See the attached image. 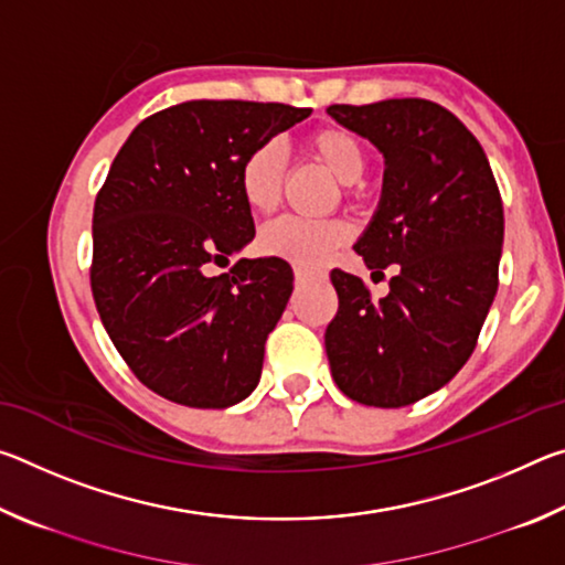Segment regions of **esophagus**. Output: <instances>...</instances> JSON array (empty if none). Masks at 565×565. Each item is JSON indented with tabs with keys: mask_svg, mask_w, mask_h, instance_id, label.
Segmentation results:
<instances>
[{
	"mask_svg": "<svg viewBox=\"0 0 565 565\" xmlns=\"http://www.w3.org/2000/svg\"><path fill=\"white\" fill-rule=\"evenodd\" d=\"M294 276H296V281L303 284V281H309L311 276H317V271H311V269H303V266H294Z\"/></svg>",
	"mask_w": 565,
	"mask_h": 565,
	"instance_id": "esophagus-1",
	"label": "esophagus"
}]
</instances>
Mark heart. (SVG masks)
<instances>
[{"mask_svg": "<svg viewBox=\"0 0 565 565\" xmlns=\"http://www.w3.org/2000/svg\"><path fill=\"white\" fill-rule=\"evenodd\" d=\"M306 149L327 167L341 184L359 181L366 169V154L359 139L339 127H323L306 139ZM286 159L276 141H264L244 157L238 167V191L246 206L256 214H269L281 202ZM351 238V226L341 218L281 216L266 224L259 234L264 254L276 256L303 269H317Z\"/></svg>", "mask_w": 565, "mask_h": 565, "instance_id": "heart-1", "label": "heart"}]
</instances>
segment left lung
<instances>
[{"label": "left lung", "instance_id": "8db88e82", "mask_svg": "<svg viewBox=\"0 0 565 565\" xmlns=\"http://www.w3.org/2000/svg\"><path fill=\"white\" fill-rule=\"evenodd\" d=\"M327 111L384 154L381 202L353 248L374 274L396 269L384 299L359 276L331 271V376L359 404L401 408L446 386L476 349L499 289L501 194L478 139L441 104L386 99Z\"/></svg>", "mask_w": 565, "mask_h": 565}]
</instances>
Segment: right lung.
<instances>
[{"label": "right lung", "mask_w": 565, "mask_h": 565, "mask_svg": "<svg viewBox=\"0 0 565 565\" xmlns=\"http://www.w3.org/2000/svg\"><path fill=\"white\" fill-rule=\"evenodd\" d=\"M289 104L196 99L151 114L124 141L94 202L92 294L141 384L174 404L226 408L259 384L264 343L294 291L276 256L212 264L252 242L238 167L306 119Z\"/></svg>", "instance_id": "right-lung-1"}]
</instances>
